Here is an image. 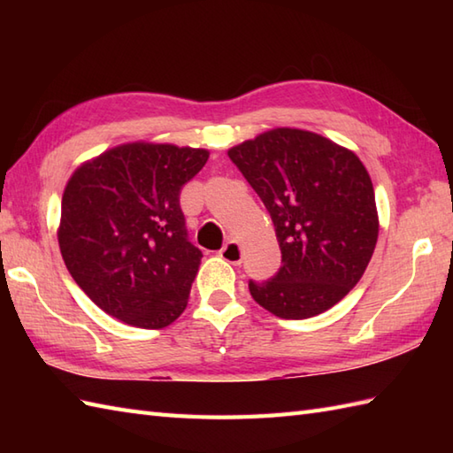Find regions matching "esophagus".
Here are the masks:
<instances>
[{"label":"esophagus","mask_w":453,"mask_h":453,"mask_svg":"<svg viewBox=\"0 0 453 453\" xmlns=\"http://www.w3.org/2000/svg\"><path fill=\"white\" fill-rule=\"evenodd\" d=\"M219 257L224 258V261L235 265V266L242 265V261H243L242 247H239L237 242H227V243L224 245V249H221V251H219Z\"/></svg>","instance_id":"esophagus-1"}]
</instances>
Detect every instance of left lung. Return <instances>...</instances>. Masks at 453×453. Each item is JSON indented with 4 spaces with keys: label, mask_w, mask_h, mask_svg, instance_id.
<instances>
[{
    "label": "left lung",
    "mask_w": 453,
    "mask_h": 453,
    "mask_svg": "<svg viewBox=\"0 0 453 453\" xmlns=\"http://www.w3.org/2000/svg\"><path fill=\"white\" fill-rule=\"evenodd\" d=\"M273 218L282 266L249 292L282 319H307L358 284L378 242L362 161L319 134L276 128L227 151Z\"/></svg>",
    "instance_id": "left-lung-1"
}]
</instances>
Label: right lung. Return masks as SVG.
I'll return each instance as SVG.
<instances>
[{
  "mask_svg": "<svg viewBox=\"0 0 453 453\" xmlns=\"http://www.w3.org/2000/svg\"><path fill=\"white\" fill-rule=\"evenodd\" d=\"M206 161V150L124 143L67 180L58 243L104 313L163 329L185 311L202 251L188 242L179 198Z\"/></svg>",
  "mask_w": 453,
  "mask_h": 453,
  "instance_id": "add662e5",
  "label": "right lung"
}]
</instances>
